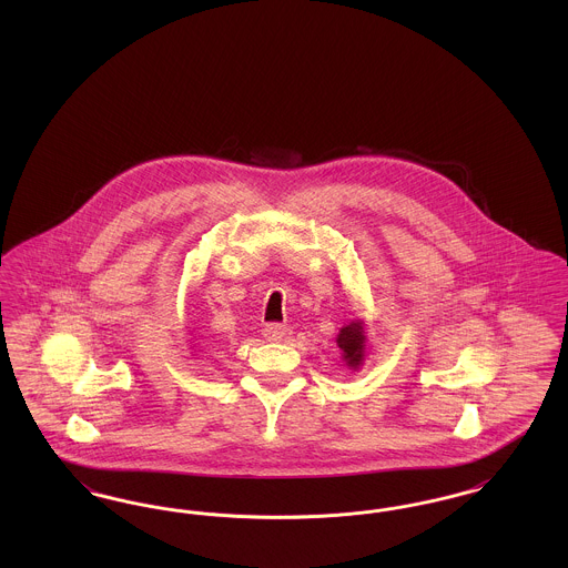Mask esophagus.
Instances as JSON below:
<instances>
[{"instance_id":"esophagus-1","label":"esophagus","mask_w":568,"mask_h":568,"mask_svg":"<svg viewBox=\"0 0 568 568\" xmlns=\"http://www.w3.org/2000/svg\"><path fill=\"white\" fill-rule=\"evenodd\" d=\"M292 334V329L283 324H268L264 327V336L272 343H281Z\"/></svg>"}]
</instances>
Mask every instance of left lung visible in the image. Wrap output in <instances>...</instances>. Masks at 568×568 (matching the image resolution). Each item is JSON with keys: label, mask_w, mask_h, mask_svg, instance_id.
Segmentation results:
<instances>
[{"label": "left lung", "mask_w": 568, "mask_h": 568, "mask_svg": "<svg viewBox=\"0 0 568 568\" xmlns=\"http://www.w3.org/2000/svg\"><path fill=\"white\" fill-rule=\"evenodd\" d=\"M338 347L345 353V359L349 366H357L364 357V343H366V336H364V327L362 324H349L345 325L336 338Z\"/></svg>", "instance_id": "obj_1"}]
</instances>
